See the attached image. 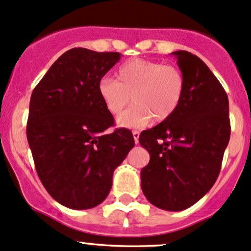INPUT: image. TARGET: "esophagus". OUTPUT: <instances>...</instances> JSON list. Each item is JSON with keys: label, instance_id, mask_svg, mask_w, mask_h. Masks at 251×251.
<instances>
[{"label": "esophagus", "instance_id": "esophagus-1", "mask_svg": "<svg viewBox=\"0 0 251 251\" xmlns=\"http://www.w3.org/2000/svg\"><path fill=\"white\" fill-rule=\"evenodd\" d=\"M132 134H133V138H134V142H135V144H138V142H139V131H134L132 132Z\"/></svg>", "mask_w": 251, "mask_h": 251}]
</instances>
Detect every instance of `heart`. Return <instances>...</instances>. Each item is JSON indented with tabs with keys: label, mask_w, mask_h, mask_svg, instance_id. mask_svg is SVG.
<instances>
[{
	"label": "heart",
	"mask_w": 251,
	"mask_h": 251,
	"mask_svg": "<svg viewBox=\"0 0 251 251\" xmlns=\"http://www.w3.org/2000/svg\"><path fill=\"white\" fill-rule=\"evenodd\" d=\"M116 81L102 77L98 83L100 99L111 114L118 116L133 101L134 105L118 118V125L139 128L154 122H165L176 113L185 94V76L177 66L148 59H131L117 68Z\"/></svg>",
	"instance_id": "b5f03b06"
}]
</instances>
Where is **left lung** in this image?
I'll list each match as a JSON object with an SVG mask.
<instances>
[{"instance_id": "8db88e82", "label": "left lung", "mask_w": 251, "mask_h": 251, "mask_svg": "<svg viewBox=\"0 0 251 251\" xmlns=\"http://www.w3.org/2000/svg\"><path fill=\"white\" fill-rule=\"evenodd\" d=\"M171 54L185 76V94L174 116L139 135L150 153L140 178L150 203L180 211L200 201L220 175L230 139L229 100L197 55L186 50Z\"/></svg>"}]
</instances>
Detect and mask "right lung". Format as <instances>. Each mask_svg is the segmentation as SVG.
I'll use <instances>...</instances> for the list:
<instances>
[{
    "instance_id": "1",
    "label": "right lung",
    "mask_w": 251,
    "mask_h": 251,
    "mask_svg": "<svg viewBox=\"0 0 251 251\" xmlns=\"http://www.w3.org/2000/svg\"><path fill=\"white\" fill-rule=\"evenodd\" d=\"M117 51L72 48L51 65L31 93L27 139L40 180L62 205L91 209L105 201L113 172L134 146L132 132L116 128L98 93Z\"/></svg>"
}]
</instances>
